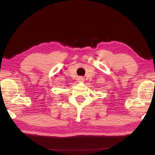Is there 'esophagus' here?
Here are the masks:
<instances>
[{
	"mask_svg": "<svg viewBox=\"0 0 155 155\" xmlns=\"http://www.w3.org/2000/svg\"><path fill=\"white\" fill-rule=\"evenodd\" d=\"M78 81H84V78L82 77V76H81V77H79L78 78Z\"/></svg>",
	"mask_w": 155,
	"mask_h": 155,
	"instance_id": "obj_1",
	"label": "esophagus"
}]
</instances>
